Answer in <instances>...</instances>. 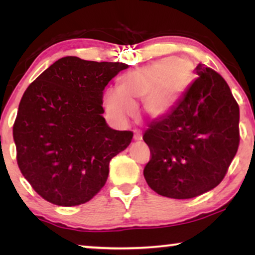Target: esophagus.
<instances>
[{
  "label": "esophagus",
  "mask_w": 255,
  "mask_h": 255,
  "mask_svg": "<svg viewBox=\"0 0 255 255\" xmlns=\"http://www.w3.org/2000/svg\"><path fill=\"white\" fill-rule=\"evenodd\" d=\"M133 138H134V140H137V141H140L141 139H142V134H141V132H139V131H135V132H134V135H133Z\"/></svg>",
  "instance_id": "1"
}]
</instances>
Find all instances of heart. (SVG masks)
<instances>
[{"label": "heart", "instance_id": "b5f03b06", "mask_svg": "<svg viewBox=\"0 0 255 255\" xmlns=\"http://www.w3.org/2000/svg\"><path fill=\"white\" fill-rule=\"evenodd\" d=\"M193 74L188 61L174 57L159 59L124 74L120 89L110 88L104 106L111 120L124 124L137 114L135 104L144 101L146 114L152 118L166 115L186 89Z\"/></svg>", "mask_w": 255, "mask_h": 255}]
</instances>
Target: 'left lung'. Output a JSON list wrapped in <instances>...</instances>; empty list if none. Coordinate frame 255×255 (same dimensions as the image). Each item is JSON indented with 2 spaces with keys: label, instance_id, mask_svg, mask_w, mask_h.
<instances>
[{
  "label": "left lung",
  "instance_id": "obj_1",
  "mask_svg": "<svg viewBox=\"0 0 255 255\" xmlns=\"http://www.w3.org/2000/svg\"><path fill=\"white\" fill-rule=\"evenodd\" d=\"M198 78L173 110L142 135L151 158L144 176L169 198H193L224 179L240 141L239 106L223 76L198 64Z\"/></svg>",
  "mask_w": 255,
  "mask_h": 255
}]
</instances>
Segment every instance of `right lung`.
Returning <instances> with one entry per match:
<instances>
[{
    "instance_id": "1",
    "label": "right lung",
    "mask_w": 255,
    "mask_h": 255,
    "mask_svg": "<svg viewBox=\"0 0 255 255\" xmlns=\"http://www.w3.org/2000/svg\"><path fill=\"white\" fill-rule=\"evenodd\" d=\"M128 66L65 57L27 87L13 123L16 159L34 191L52 204L92 200L107 182L110 160L133 132L108 127L103 90Z\"/></svg>"
}]
</instances>
